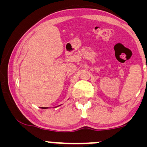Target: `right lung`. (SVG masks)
<instances>
[{"mask_svg": "<svg viewBox=\"0 0 147 147\" xmlns=\"http://www.w3.org/2000/svg\"><path fill=\"white\" fill-rule=\"evenodd\" d=\"M42 109H46V108H43V107H42Z\"/></svg>", "mask_w": 147, "mask_h": 147, "instance_id": "right-lung-1", "label": "right lung"}]
</instances>
